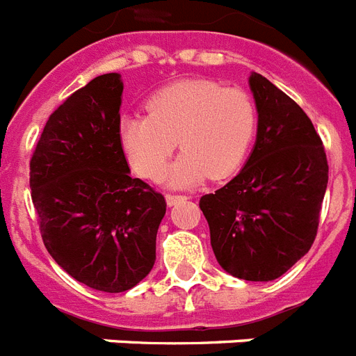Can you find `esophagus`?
<instances>
[{"instance_id":"1","label":"esophagus","mask_w":356,"mask_h":356,"mask_svg":"<svg viewBox=\"0 0 356 356\" xmlns=\"http://www.w3.org/2000/svg\"><path fill=\"white\" fill-rule=\"evenodd\" d=\"M165 200H167V205H175L176 202H181V200H187V196L185 195H165Z\"/></svg>"}]
</instances>
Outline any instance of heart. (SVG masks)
Listing matches in <instances>:
<instances>
[{"label": "heart", "instance_id": "b5f03b06", "mask_svg": "<svg viewBox=\"0 0 356 356\" xmlns=\"http://www.w3.org/2000/svg\"><path fill=\"white\" fill-rule=\"evenodd\" d=\"M147 116L120 122V143L134 171L158 178L180 147V158L161 176L171 185H191L209 175L214 180L242 165L258 125L257 104L249 92L213 79H184L154 92Z\"/></svg>", "mask_w": 356, "mask_h": 356}]
</instances>
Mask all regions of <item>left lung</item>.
I'll return each mask as SVG.
<instances>
[{
    "instance_id": "obj_1",
    "label": "left lung",
    "mask_w": 356,
    "mask_h": 356,
    "mask_svg": "<svg viewBox=\"0 0 356 356\" xmlns=\"http://www.w3.org/2000/svg\"><path fill=\"white\" fill-rule=\"evenodd\" d=\"M258 134L233 180L200 198L214 257L233 277L269 282L309 251L327 187V158L309 116L252 72Z\"/></svg>"
}]
</instances>
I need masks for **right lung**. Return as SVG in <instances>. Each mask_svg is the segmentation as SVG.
<instances>
[{"label":"right lung","instance_id":"add662e5","mask_svg":"<svg viewBox=\"0 0 356 356\" xmlns=\"http://www.w3.org/2000/svg\"><path fill=\"white\" fill-rule=\"evenodd\" d=\"M120 74L72 92L47 120L31 158V196L56 264L85 286L123 293L156 260L165 198L131 178L120 143Z\"/></svg>","mask_w":356,"mask_h":356}]
</instances>
